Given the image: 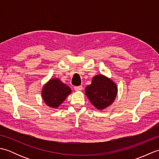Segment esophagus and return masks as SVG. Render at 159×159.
I'll list each match as a JSON object with an SVG mask.
<instances>
[{
    "mask_svg": "<svg viewBox=\"0 0 159 159\" xmlns=\"http://www.w3.org/2000/svg\"><path fill=\"white\" fill-rule=\"evenodd\" d=\"M82 89H83V87L81 85L74 87V90L76 91V92H80V91H81Z\"/></svg>",
    "mask_w": 159,
    "mask_h": 159,
    "instance_id": "1",
    "label": "esophagus"
}]
</instances>
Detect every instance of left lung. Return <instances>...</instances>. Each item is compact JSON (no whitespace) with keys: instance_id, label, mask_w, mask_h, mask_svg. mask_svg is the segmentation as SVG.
I'll use <instances>...</instances> for the list:
<instances>
[{"instance_id":"8db88e82","label":"left lung","mask_w":159,"mask_h":159,"mask_svg":"<svg viewBox=\"0 0 159 159\" xmlns=\"http://www.w3.org/2000/svg\"><path fill=\"white\" fill-rule=\"evenodd\" d=\"M85 95L97 109L103 110L113 104L117 93V86L112 80L102 74H97L91 85L85 89Z\"/></svg>"}]
</instances>
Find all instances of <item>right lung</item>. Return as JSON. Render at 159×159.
Listing matches in <instances>:
<instances>
[{
  "instance_id": "obj_1",
  "label": "right lung",
  "mask_w": 159,
  "mask_h": 159,
  "mask_svg": "<svg viewBox=\"0 0 159 159\" xmlns=\"http://www.w3.org/2000/svg\"><path fill=\"white\" fill-rule=\"evenodd\" d=\"M71 93L72 90L68 86L57 78H54L43 86L42 96L47 106L57 109Z\"/></svg>"
}]
</instances>
